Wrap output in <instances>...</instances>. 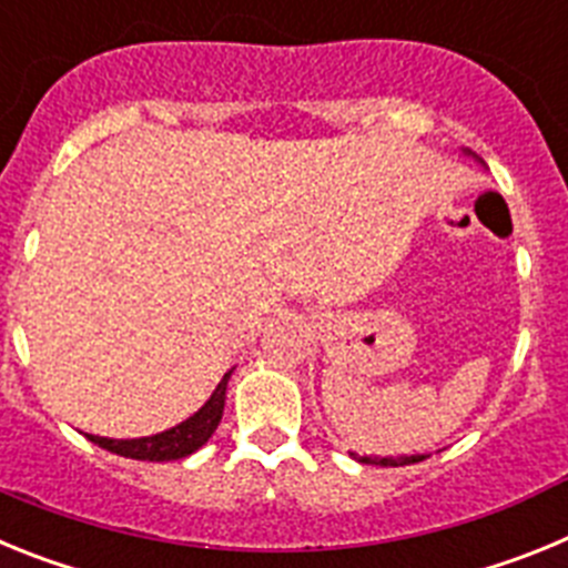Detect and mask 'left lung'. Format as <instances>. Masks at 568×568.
Listing matches in <instances>:
<instances>
[{"mask_svg":"<svg viewBox=\"0 0 568 568\" xmlns=\"http://www.w3.org/2000/svg\"><path fill=\"white\" fill-rule=\"evenodd\" d=\"M426 455H404V458H361L364 464H381V466H406V464H418Z\"/></svg>","mask_w":568,"mask_h":568,"instance_id":"obj_1","label":"left lung"}]
</instances>
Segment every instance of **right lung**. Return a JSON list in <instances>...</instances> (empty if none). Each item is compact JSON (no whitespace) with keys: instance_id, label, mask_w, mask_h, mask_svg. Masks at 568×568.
I'll return each mask as SVG.
<instances>
[{"instance_id":"add662e5","label":"right lung","mask_w":568,"mask_h":568,"mask_svg":"<svg viewBox=\"0 0 568 568\" xmlns=\"http://www.w3.org/2000/svg\"><path fill=\"white\" fill-rule=\"evenodd\" d=\"M227 378L230 373L219 381L215 393L210 395L207 404L193 415V418L182 420L179 426L168 429V433L150 435V438H135V440H113V438H99V435H88L93 444H99L108 453L122 455V458L133 460H179L193 455L199 446L210 440L215 433V426L222 420L224 413V393H227Z\"/></svg>"}]
</instances>
